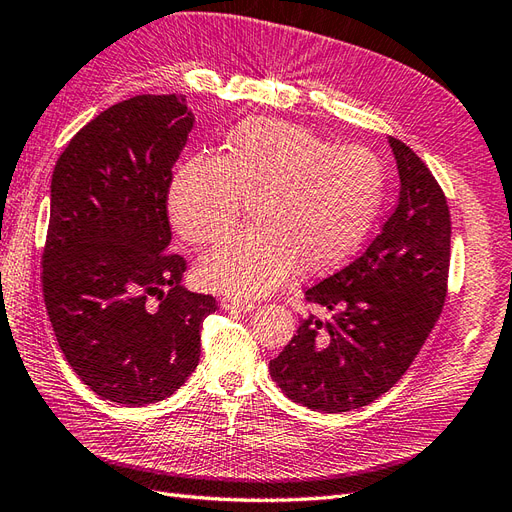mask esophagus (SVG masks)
<instances>
[{
  "label": "esophagus",
  "mask_w": 512,
  "mask_h": 512,
  "mask_svg": "<svg viewBox=\"0 0 512 512\" xmlns=\"http://www.w3.org/2000/svg\"><path fill=\"white\" fill-rule=\"evenodd\" d=\"M222 307L225 309H231V311H251V309H255V303L253 300H248V298H240V296H231V294H227V296H222V303H220Z\"/></svg>",
  "instance_id": "34e87169"
}]
</instances>
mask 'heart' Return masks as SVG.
Masks as SVG:
<instances>
[{"mask_svg": "<svg viewBox=\"0 0 512 512\" xmlns=\"http://www.w3.org/2000/svg\"><path fill=\"white\" fill-rule=\"evenodd\" d=\"M385 192L381 162L279 119H248L229 131L220 157L194 155L168 190V214L192 244H212L235 227L248 201V227L218 246L199 274L214 290L259 296L300 268L322 274L355 251Z\"/></svg>", "mask_w": 512, "mask_h": 512, "instance_id": "heart-1", "label": "heart"}]
</instances>
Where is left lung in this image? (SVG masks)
Returning <instances> with one entry per match:
<instances>
[{
  "label": "left lung",
  "instance_id": "obj_1",
  "mask_svg": "<svg viewBox=\"0 0 512 512\" xmlns=\"http://www.w3.org/2000/svg\"><path fill=\"white\" fill-rule=\"evenodd\" d=\"M400 196L365 251L305 292L333 313L300 320L270 376L290 400L320 413L374 402L411 368L445 303L450 209L426 164L389 138Z\"/></svg>",
  "mask_w": 512,
  "mask_h": 512
}]
</instances>
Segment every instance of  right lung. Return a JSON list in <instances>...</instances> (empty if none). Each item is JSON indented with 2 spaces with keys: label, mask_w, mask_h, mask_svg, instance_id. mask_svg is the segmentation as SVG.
<instances>
[{
  "label": "right lung",
  "mask_w": 512,
  "mask_h": 512,
  "mask_svg": "<svg viewBox=\"0 0 512 512\" xmlns=\"http://www.w3.org/2000/svg\"><path fill=\"white\" fill-rule=\"evenodd\" d=\"M194 114L183 95H138L103 110L51 175L43 296L64 359L103 400L160 402L201 357L214 296L181 285L168 253V188Z\"/></svg>",
  "instance_id": "right-lung-1"
}]
</instances>
